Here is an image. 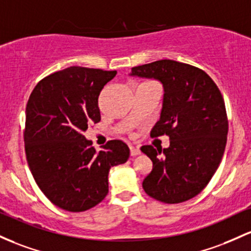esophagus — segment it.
Here are the masks:
<instances>
[{"mask_svg":"<svg viewBox=\"0 0 251 251\" xmlns=\"http://www.w3.org/2000/svg\"><path fill=\"white\" fill-rule=\"evenodd\" d=\"M139 154H141L140 149L136 148V147H133V146H130V155L131 156H136V155H139Z\"/></svg>","mask_w":251,"mask_h":251,"instance_id":"1","label":"esophagus"}]
</instances>
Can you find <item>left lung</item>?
Wrapping results in <instances>:
<instances>
[{"mask_svg":"<svg viewBox=\"0 0 251 251\" xmlns=\"http://www.w3.org/2000/svg\"><path fill=\"white\" fill-rule=\"evenodd\" d=\"M130 75L154 78L165 90L151 136L167 135L170 147H141L153 162L143 190L166 204L186 201L206 187L223 157L229 129L223 96L206 72L170 59L135 66Z\"/></svg>","mask_w":251,"mask_h":251,"instance_id":"8db88e82","label":"left lung"}]
</instances>
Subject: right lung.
<instances>
[{
    "label": "right lung",
    "mask_w": 251,
    "mask_h": 251,
    "mask_svg": "<svg viewBox=\"0 0 251 251\" xmlns=\"http://www.w3.org/2000/svg\"><path fill=\"white\" fill-rule=\"evenodd\" d=\"M116 73L67 67L39 81L28 100V166L42 193L65 211L83 212L100 204L109 192L110 168L129 157L123 141H109L97 151L83 135L100 121L98 96Z\"/></svg>",
    "instance_id": "right-lung-1"
}]
</instances>
